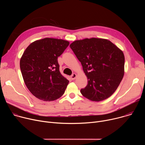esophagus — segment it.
<instances>
[{"instance_id": "1", "label": "esophagus", "mask_w": 145, "mask_h": 145, "mask_svg": "<svg viewBox=\"0 0 145 145\" xmlns=\"http://www.w3.org/2000/svg\"><path fill=\"white\" fill-rule=\"evenodd\" d=\"M76 76H77V74H76V73H73L72 75L71 76V78L72 80H74V79L76 78Z\"/></svg>"}]
</instances>
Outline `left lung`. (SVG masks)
I'll return each instance as SVG.
<instances>
[{
  "mask_svg": "<svg viewBox=\"0 0 145 145\" xmlns=\"http://www.w3.org/2000/svg\"><path fill=\"white\" fill-rule=\"evenodd\" d=\"M70 47L81 63L88 78L82 95L93 101L110 97L125 73V56L107 39L91 38L76 40Z\"/></svg>",
  "mask_w": 145,
  "mask_h": 145,
  "instance_id": "obj_1",
  "label": "left lung"
}]
</instances>
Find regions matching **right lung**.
Instances as JSON below:
<instances>
[{
	"label": "right lung",
	"mask_w": 145,
	"mask_h": 145,
	"mask_svg": "<svg viewBox=\"0 0 145 145\" xmlns=\"http://www.w3.org/2000/svg\"><path fill=\"white\" fill-rule=\"evenodd\" d=\"M69 45L68 40L53 38L30 44L20 59V68L30 92L39 100L50 101L65 92L69 81L59 72L57 58Z\"/></svg>",
	"instance_id": "obj_1"
}]
</instances>
